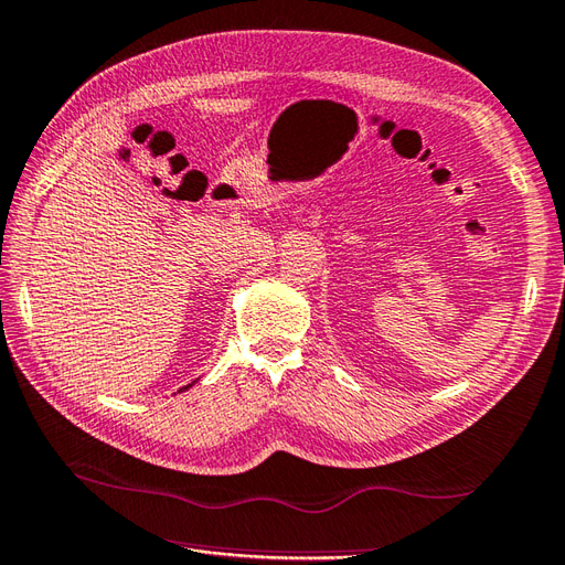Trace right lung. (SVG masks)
<instances>
[{"label": "right lung", "instance_id": "add662e5", "mask_svg": "<svg viewBox=\"0 0 565 565\" xmlns=\"http://www.w3.org/2000/svg\"><path fill=\"white\" fill-rule=\"evenodd\" d=\"M194 383H196V380H192V383H190V385H185V387H180V390H178V392H185V390H190V387H192V385H194Z\"/></svg>", "mask_w": 565, "mask_h": 565}]
</instances>
